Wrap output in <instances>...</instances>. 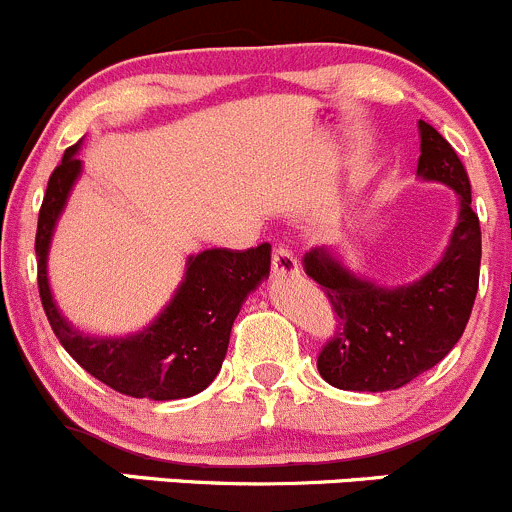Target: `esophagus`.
Wrapping results in <instances>:
<instances>
[{
    "mask_svg": "<svg viewBox=\"0 0 512 512\" xmlns=\"http://www.w3.org/2000/svg\"><path fill=\"white\" fill-rule=\"evenodd\" d=\"M299 267H297V257L292 255V250H287V247H275V252H272V272H275L277 277L280 275H294Z\"/></svg>",
    "mask_w": 512,
    "mask_h": 512,
    "instance_id": "esophagus-1",
    "label": "esophagus"
}]
</instances>
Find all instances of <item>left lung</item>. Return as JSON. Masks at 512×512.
<instances>
[{
  "instance_id": "8db88e82",
  "label": "left lung",
  "mask_w": 512,
  "mask_h": 512,
  "mask_svg": "<svg viewBox=\"0 0 512 512\" xmlns=\"http://www.w3.org/2000/svg\"><path fill=\"white\" fill-rule=\"evenodd\" d=\"M418 178L446 183L458 195V223L446 252L421 280L381 287L354 275L332 247L304 255V272L322 285L339 327L319 352L317 369L344 391H391L443 359L466 329L478 292L480 223L471 180L451 143L418 121Z\"/></svg>"
}]
</instances>
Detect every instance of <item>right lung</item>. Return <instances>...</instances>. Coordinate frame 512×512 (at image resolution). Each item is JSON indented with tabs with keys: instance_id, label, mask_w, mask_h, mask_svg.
I'll return each instance as SVG.
<instances>
[{
	"instance_id": "obj_1",
	"label": "right lung",
	"mask_w": 512,
	"mask_h": 512,
	"mask_svg": "<svg viewBox=\"0 0 512 512\" xmlns=\"http://www.w3.org/2000/svg\"><path fill=\"white\" fill-rule=\"evenodd\" d=\"M81 143L66 148L51 173L36 225L39 297L56 339L91 376L133 399H188L218 376L230 344V329L247 294L270 275L267 242L250 250H203L190 255L173 299L143 332L128 337H89L66 322L46 275L51 235L71 188L81 175Z\"/></svg>"
}]
</instances>
